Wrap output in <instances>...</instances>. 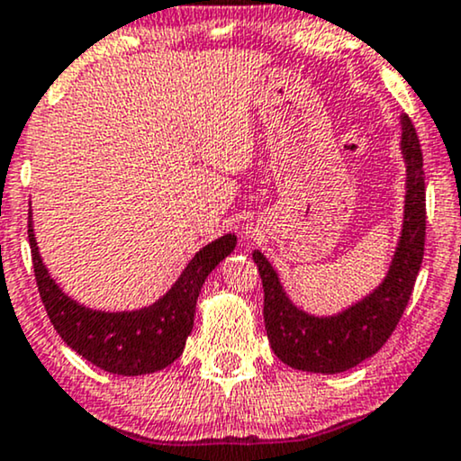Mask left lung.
<instances>
[{"label":"left lung","instance_id":"1","mask_svg":"<svg viewBox=\"0 0 461 461\" xmlns=\"http://www.w3.org/2000/svg\"><path fill=\"white\" fill-rule=\"evenodd\" d=\"M400 151L406 168L402 229L387 274L361 299L335 314H310L284 291L276 267L260 249L252 258L265 291V329L280 361L301 372L339 374L383 348L404 314L417 282L425 246L423 156L408 115H400Z\"/></svg>","mask_w":461,"mask_h":461}]
</instances>
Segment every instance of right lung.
<instances>
[{
    "mask_svg": "<svg viewBox=\"0 0 461 461\" xmlns=\"http://www.w3.org/2000/svg\"><path fill=\"white\" fill-rule=\"evenodd\" d=\"M27 235L40 297L59 338L83 359L117 376L153 374L179 359L194 325L204 280L237 246L235 232H226L198 249L160 299L145 308L106 312L78 303L53 280L40 257L32 207Z\"/></svg>",
    "mask_w": 461,
    "mask_h": 461,
    "instance_id": "add662e5",
    "label": "right lung"
}]
</instances>
